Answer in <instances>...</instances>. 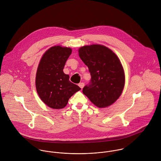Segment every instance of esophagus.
I'll return each instance as SVG.
<instances>
[{
    "label": "esophagus",
    "mask_w": 161,
    "mask_h": 161,
    "mask_svg": "<svg viewBox=\"0 0 161 161\" xmlns=\"http://www.w3.org/2000/svg\"><path fill=\"white\" fill-rule=\"evenodd\" d=\"M79 86L81 89H83V87H84V82H81V83L79 84Z\"/></svg>",
    "instance_id": "1"
}]
</instances>
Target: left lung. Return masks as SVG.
Masks as SVG:
<instances>
[{"mask_svg":"<svg viewBox=\"0 0 161 161\" xmlns=\"http://www.w3.org/2000/svg\"><path fill=\"white\" fill-rule=\"evenodd\" d=\"M79 54L91 75L83 93L97 107L111 105L125 86V72L119 58L110 49L100 45L82 46Z\"/></svg>","mask_w":161,"mask_h":161,"instance_id":"obj_1","label":"left lung"}]
</instances>
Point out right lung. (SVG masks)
Instances as JSON below:
<instances>
[{"instance_id":"right-lung-1","label":"right lung","mask_w":161,"mask_h":161,"mask_svg":"<svg viewBox=\"0 0 161 161\" xmlns=\"http://www.w3.org/2000/svg\"><path fill=\"white\" fill-rule=\"evenodd\" d=\"M72 53L70 47L54 46L43 55L36 74V88L41 100L49 107L61 109L80 88L69 80L63 69Z\"/></svg>"}]
</instances>
